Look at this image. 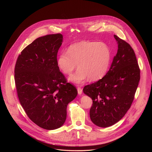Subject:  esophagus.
I'll return each mask as SVG.
<instances>
[{"label":"esophagus","instance_id":"esophagus-1","mask_svg":"<svg viewBox=\"0 0 152 152\" xmlns=\"http://www.w3.org/2000/svg\"><path fill=\"white\" fill-rule=\"evenodd\" d=\"M77 92L79 95H80L82 93V89L81 87H77Z\"/></svg>","mask_w":152,"mask_h":152}]
</instances>
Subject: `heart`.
I'll use <instances>...</instances> for the list:
<instances>
[{"mask_svg": "<svg viewBox=\"0 0 152 152\" xmlns=\"http://www.w3.org/2000/svg\"><path fill=\"white\" fill-rule=\"evenodd\" d=\"M111 58L110 49L103 42L81 41L69 46L67 52H61L57 64L66 75H70L77 66V71L69 80L80 83L86 79L95 81L101 79L109 68Z\"/></svg>", "mask_w": 152, "mask_h": 152, "instance_id": "heart-1", "label": "heart"}]
</instances>
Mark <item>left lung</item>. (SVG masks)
<instances>
[{
  "label": "left lung",
  "mask_w": 152,
  "mask_h": 152,
  "mask_svg": "<svg viewBox=\"0 0 152 152\" xmlns=\"http://www.w3.org/2000/svg\"><path fill=\"white\" fill-rule=\"evenodd\" d=\"M117 53L111 67L99 80L84 86L83 93L93 100L90 115L96 125L106 127L120 121L131 107L140 80V69L134 50L114 35Z\"/></svg>",
  "instance_id": "obj_1"
}]
</instances>
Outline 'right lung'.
I'll use <instances>...</instances> for the list:
<instances>
[{
  "label": "right lung",
  "mask_w": 152,
  "mask_h": 152,
  "mask_svg": "<svg viewBox=\"0 0 152 152\" xmlns=\"http://www.w3.org/2000/svg\"><path fill=\"white\" fill-rule=\"evenodd\" d=\"M62 34L35 39L18 55L14 69L17 96L28 117L40 127L53 130L63 125L67 106L77 94L57 64Z\"/></svg>",
  "instance_id": "add662e5"
}]
</instances>
